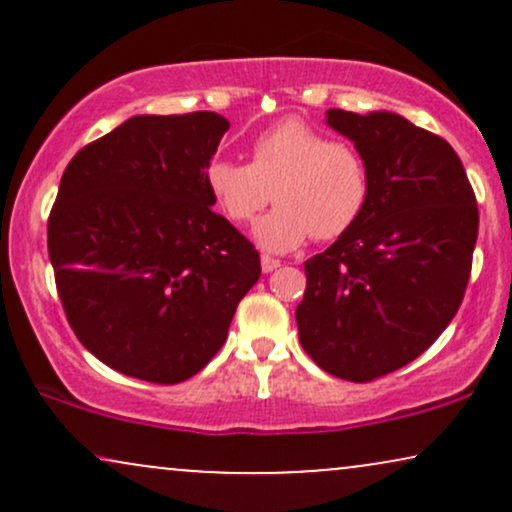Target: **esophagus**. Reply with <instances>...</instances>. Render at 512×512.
I'll return each instance as SVG.
<instances>
[{
	"label": "esophagus",
	"instance_id": "obj_1",
	"mask_svg": "<svg viewBox=\"0 0 512 512\" xmlns=\"http://www.w3.org/2000/svg\"><path fill=\"white\" fill-rule=\"evenodd\" d=\"M262 272L264 274H269V272H274V269H279L281 267V262L276 260V257H269V255H262Z\"/></svg>",
	"mask_w": 512,
	"mask_h": 512
}]
</instances>
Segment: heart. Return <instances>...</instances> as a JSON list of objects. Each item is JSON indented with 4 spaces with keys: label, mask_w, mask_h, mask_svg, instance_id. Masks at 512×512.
I'll return each mask as SVG.
<instances>
[{
    "label": "heart",
    "mask_w": 512,
    "mask_h": 512,
    "mask_svg": "<svg viewBox=\"0 0 512 512\" xmlns=\"http://www.w3.org/2000/svg\"><path fill=\"white\" fill-rule=\"evenodd\" d=\"M204 182L236 226L255 221L274 199L276 209L255 226L257 243L269 252L296 250L308 238H342L370 202V168L361 151L303 120L257 134L248 163L211 161Z\"/></svg>",
    "instance_id": "1"
}]
</instances>
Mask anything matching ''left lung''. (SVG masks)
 Masks as SVG:
<instances>
[{
    "instance_id": "obj_1",
    "label": "left lung",
    "mask_w": 512,
    "mask_h": 512,
    "mask_svg": "<svg viewBox=\"0 0 512 512\" xmlns=\"http://www.w3.org/2000/svg\"><path fill=\"white\" fill-rule=\"evenodd\" d=\"M370 168V202L346 236L305 262L298 337L351 383L407 366L462 305L479 209L460 156L395 113L327 110Z\"/></svg>"
}]
</instances>
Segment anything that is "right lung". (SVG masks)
Returning a JSON list of instances; mask_svg holds the SVG:
<instances>
[{"mask_svg": "<svg viewBox=\"0 0 512 512\" xmlns=\"http://www.w3.org/2000/svg\"><path fill=\"white\" fill-rule=\"evenodd\" d=\"M228 120L137 115L64 170L48 252L69 325L105 366L156 385L199 373L228 337L260 252L211 211L204 170Z\"/></svg>", "mask_w": 512, "mask_h": 512, "instance_id": "obj_1", "label": "right lung"}]
</instances>
